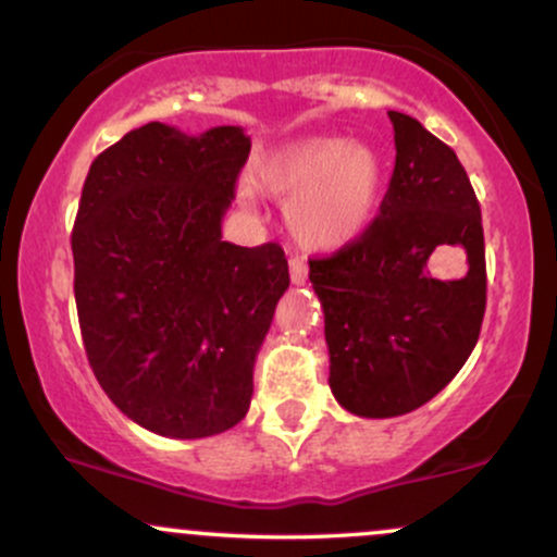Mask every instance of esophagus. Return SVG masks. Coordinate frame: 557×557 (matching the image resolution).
<instances>
[{"mask_svg": "<svg viewBox=\"0 0 557 557\" xmlns=\"http://www.w3.org/2000/svg\"><path fill=\"white\" fill-rule=\"evenodd\" d=\"M290 280H293V285H304L306 280H309V267H306L304 259H298V257L290 259Z\"/></svg>", "mask_w": 557, "mask_h": 557, "instance_id": "obj_1", "label": "esophagus"}]
</instances>
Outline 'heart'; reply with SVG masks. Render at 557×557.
Masks as SVG:
<instances>
[{
  "mask_svg": "<svg viewBox=\"0 0 557 557\" xmlns=\"http://www.w3.org/2000/svg\"><path fill=\"white\" fill-rule=\"evenodd\" d=\"M253 183L283 198L290 235L306 251H341L380 214L387 162L372 144L345 136H306L280 146L253 168ZM251 203V185H240Z\"/></svg>",
  "mask_w": 557,
  "mask_h": 557,
  "instance_id": "1",
  "label": "heart"
}]
</instances>
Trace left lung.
Listing matches in <instances>:
<instances>
[{"label": "left lung", "instance_id": "obj_1", "mask_svg": "<svg viewBox=\"0 0 557 557\" xmlns=\"http://www.w3.org/2000/svg\"><path fill=\"white\" fill-rule=\"evenodd\" d=\"M395 170L380 216L335 257L309 261L324 311L330 387L345 411L389 419L424 406L471 356L487 304L482 212L456 151L419 120L387 112ZM450 245L470 270L437 281Z\"/></svg>", "mask_w": 557, "mask_h": 557}]
</instances>
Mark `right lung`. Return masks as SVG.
Instances as JSON below:
<instances>
[{
  "mask_svg": "<svg viewBox=\"0 0 557 557\" xmlns=\"http://www.w3.org/2000/svg\"><path fill=\"white\" fill-rule=\"evenodd\" d=\"M248 151L238 125L185 136L149 123L83 183L70 243L88 363L114 406L162 437H212L246 417L290 285L277 243L222 240Z\"/></svg>",
  "mask_w": 557,
  "mask_h": 557,
  "instance_id": "obj_1",
  "label": "right lung"
}]
</instances>
